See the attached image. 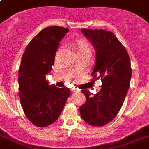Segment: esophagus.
Here are the masks:
<instances>
[{
  "label": "esophagus",
  "instance_id": "1",
  "mask_svg": "<svg viewBox=\"0 0 149 149\" xmlns=\"http://www.w3.org/2000/svg\"><path fill=\"white\" fill-rule=\"evenodd\" d=\"M71 91L73 93H78L80 92V90H78V89H75V88H73V89L71 90Z\"/></svg>",
  "mask_w": 149,
  "mask_h": 149
}]
</instances>
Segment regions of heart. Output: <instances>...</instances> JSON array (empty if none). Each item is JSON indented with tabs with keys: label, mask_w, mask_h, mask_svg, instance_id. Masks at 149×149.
<instances>
[{
	"label": "heart",
	"mask_w": 149,
	"mask_h": 149,
	"mask_svg": "<svg viewBox=\"0 0 149 149\" xmlns=\"http://www.w3.org/2000/svg\"><path fill=\"white\" fill-rule=\"evenodd\" d=\"M78 51H84V50H90V47L88 44L86 42L83 40H80L78 42Z\"/></svg>",
	"instance_id": "1"
}]
</instances>
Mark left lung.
<instances>
[{
    "mask_svg": "<svg viewBox=\"0 0 149 149\" xmlns=\"http://www.w3.org/2000/svg\"><path fill=\"white\" fill-rule=\"evenodd\" d=\"M82 33L95 50L92 74L100 78L102 86L97 94L82 90L86 103L80 107L82 118L89 125L102 127L118 114L127 94L132 77L130 56L116 36L104 29H82Z\"/></svg>",
    "mask_w": 149,
    "mask_h": 149,
    "instance_id": "8db88e82",
    "label": "left lung"
}]
</instances>
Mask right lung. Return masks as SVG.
I'll list each match as a JSON object with an SVG mask.
<instances>
[{"instance_id":"add662e5","label":"right lung","mask_w":149,"mask_h":149,"mask_svg":"<svg viewBox=\"0 0 149 149\" xmlns=\"http://www.w3.org/2000/svg\"><path fill=\"white\" fill-rule=\"evenodd\" d=\"M68 32V28L58 26L42 29L30 41L22 55L18 73L19 95L26 117L37 127H47L57 120L71 95L68 88L50 86L46 81L59 42Z\"/></svg>"}]
</instances>
